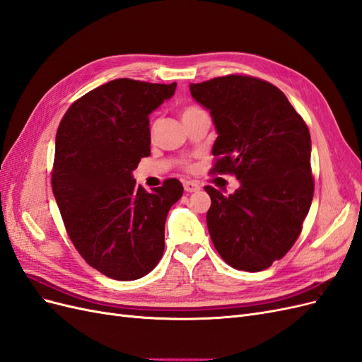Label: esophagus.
<instances>
[{
  "mask_svg": "<svg viewBox=\"0 0 362 362\" xmlns=\"http://www.w3.org/2000/svg\"><path fill=\"white\" fill-rule=\"evenodd\" d=\"M201 189V185L194 181H185L184 182V190L187 193H193V192H198Z\"/></svg>",
  "mask_w": 362,
  "mask_h": 362,
  "instance_id": "obj_1",
  "label": "esophagus"
}]
</instances>
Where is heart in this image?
<instances>
[{
	"label": "heart",
	"mask_w": 362,
	"mask_h": 362,
	"mask_svg": "<svg viewBox=\"0 0 362 362\" xmlns=\"http://www.w3.org/2000/svg\"><path fill=\"white\" fill-rule=\"evenodd\" d=\"M199 110V108H196V107H187V108H184V110H182V117L184 116H187V115H190V113H193V112H198Z\"/></svg>",
	"instance_id": "1"
}]
</instances>
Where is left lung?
Instances as JSON below:
<instances>
[{"instance_id":"obj_1","label":"left lung","mask_w":362,"mask_h":362,"mask_svg":"<svg viewBox=\"0 0 362 362\" xmlns=\"http://www.w3.org/2000/svg\"><path fill=\"white\" fill-rule=\"evenodd\" d=\"M190 93L217 131L211 172L240 181L228 196L204 187L213 245L237 270H264L291 249L313 202L308 127L276 86L255 76H217Z\"/></svg>"}]
</instances>
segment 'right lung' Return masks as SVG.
Masks as SVG:
<instances>
[{"instance_id":"right-lung-1","label":"right lung","mask_w":362,"mask_h":362,"mask_svg":"<svg viewBox=\"0 0 362 362\" xmlns=\"http://www.w3.org/2000/svg\"><path fill=\"white\" fill-rule=\"evenodd\" d=\"M177 83L108 81L76 100L56 136L52 193L75 249L103 275L134 281L164 252V223L182 196L169 178L148 193L133 170L151 154L149 115Z\"/></svg>"}]
</instances>
